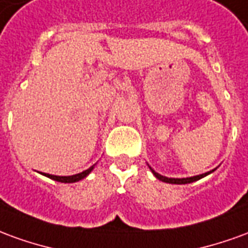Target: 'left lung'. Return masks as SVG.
Returning a JSON list of instances; mask_svg holds the SVG:
<instances>
[{"label": "left lung", "mask_w": 248, "mask_h": 248, "mask_svg": "<svg viewBox=\"0 0 248 248\" xmlns=\"http://www.w3.org/2000/svg\"><path fill=\"white\" fill-rule=\"evenodd\" d=\"M151 171H153V174L155 175L159 181H162V182H166V183H174V185H186V183H191V182H195V181H198V179H201V178L206 177V175H208L210 172H204V174H201V175H195V177H190V178H182V179H178V178H166L163 177V175H161V174H158V172H155L153 169H151Z\"/></svg>", "instance_id": "1"}]
</instances>
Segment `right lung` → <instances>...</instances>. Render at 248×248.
Masks as SVG:
<instances>
[{"mask_svg": "<svg viewBox=\"0 0 248 248\" xmlns=\"http://www.w3.org/2000/svg\"><path fill=\"white\" fill-rule=\"evenodd\" d=\"M94 166H95V165H93L90 169H87V170H85V171L79 172V174H76V175H70V177H58V175H50V174H44V175H46L47 178H50V179H54V181H57V182H62V183L78 182V181H81V179H83L85 177H87V175L90 174V171L94 169Z\"/></svg>", "mask_w": 248, "mask_h": 248, "instance_id": "1", "label": "right lung"}]
</instances>
